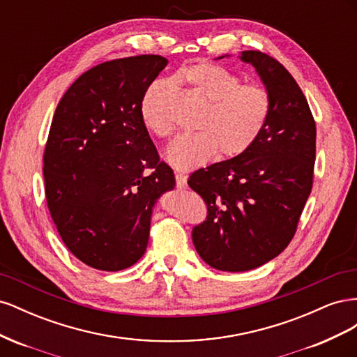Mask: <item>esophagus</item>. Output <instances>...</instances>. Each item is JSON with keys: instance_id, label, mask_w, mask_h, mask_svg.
I'll return each mask as SVG.
<instances>
[{"instance_id": "34e87169", "label": "esophagus", "mask_w": 357, "mask_h": 357, "mask_svg": "<svg viewBox=\"0 0 357 357\" xmlns=\"http://www.w3.org/2000/svg\"><path fill=\"white\" fill-rule=\"evenodd\" d=\"M176 185L178 189H185L188 186V177L185 174H181V172H177L176 174Z\"/></svg>"}]
</instances>
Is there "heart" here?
I'll list each match as a JSON object with an SVG mask.
<instances>
[{
  "mask_svg": "<svg viewBox=\"0 0 357 357\" xmlns=\"http://www.w3.org/2000/svg\"><path fill=\"white\" fill-rule=\"evenodd\" d=\"M180 79L208 102L198 119L199 131L177 137L168 147L167 159L172 167L193 169L207 164L218 152L232 158L253 146L271 116L273 101L265 88L241 83L238 75L211 62L186 68ZM174 88L172 80H155L139 105L146 128L162 138L169 137L174 128L167 112Z\"/></svg>",
  "mask_w": 357,
  "mask_h": 357,
  "instance_id": "b5f03b06",
  "label": "heart"
}]
</instances>
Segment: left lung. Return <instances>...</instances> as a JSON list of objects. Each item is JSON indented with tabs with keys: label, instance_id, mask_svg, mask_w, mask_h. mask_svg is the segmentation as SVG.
<instances>
[{
	"label": "left lung",
	"instance_id": "1",
	"mask_svg": "<svg viewBox=\"0 0 357 357\" xmlns=\"http://www.w3.org/2000/svg\"><path fill=\"white\" fill-rule=\"evenodd\" d=\"M223 58V56H220ZM271 96L269 121L244 153L201 168L188 185L207 204L192 229L204 262L220 271L255 269L294 238L312 188L316 122L291 74L266 53L241 52Z\"/></svg>",
	"mask_w": 357,
	"mask_h": 357
}]
</instances>
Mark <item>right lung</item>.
<instances>
[{
  "label": "right lung",
  "mask_w": 357,
  "mask_h": 357,
  "mask_svg": "<svg viewBox=\"0 0 357 357\" xmlns=\"http://www.w3.org/2000/svg\"><path fill=\"white\" fill-rule=\"evenodd\" d=\"M159 55L102 62L61 98L43 156L47 207L68 250L101 271H121L146 252L153 205L174 189L139 114Z\"/></svg>",
  "instance_id": "obj_1"
}]
</instances>
